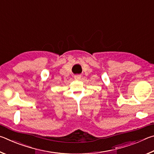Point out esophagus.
<instances>
[{
    "instance_id": "esophagus-1",
    "label": "esophagus",
    "mask_w": 154,
    "mask_h": 154,
    "mask_svg": "<svg viewBox=\"0 0 154 154\" xmlns=\"http://www.w3.org/2000/svg\"><path fill=\"white\" fill-rule=\"evenodd\" d=\"M81 77H82V76H81L80 75H75V76H74L75 79H76V80H79V79H81Z\"/></svg>"
}]
</instances>
